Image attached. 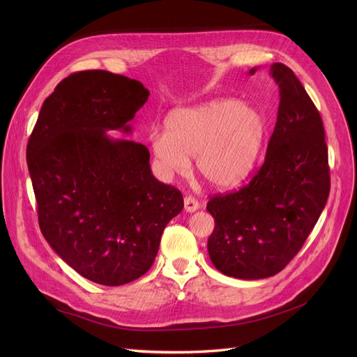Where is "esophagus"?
<instances>
[{
  "mask_svg": "<svg viewBox=\"0 0 357 357\" xmlns=\"http://www.w3.org/2000/svg\"><path fill=\"white\" fill-rule=\"evenodd\" d=\"M183 208L186 213H195L199 208V202L194 197H185Z\"/></svg>",
  "mask_w": 357,
  "mask_h": 357,
  "instance_id": "1",
  "label": "esophagus"
}]
</instances>
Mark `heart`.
<instances>
[{"label":"heart","instance_id":"1","mask_svg":"<svg viewBox=\"0 0 357 357\" xmlns=\"http://www.w3.org/2000/svg\"><path fill=\"white\" fill-rule=\"evenodd\" d=\"M265 133V121L255 108L213 100L174 109L165 120V133L150 139V150L163 176H185L194 158L205 181L227 190L250 175Z\"/></svg>","mask_w":357,"mask_h":357}]
</instances>
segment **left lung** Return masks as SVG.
Masks as SVG:
<instances>
[{"mask_svg":"<svg viewBox=\"0 0 357 357\" xmlns=\"http://www.w3.org/2000/svg\"><path fill=\"white\" fill-rule=\"evenodd\" d=\"M271 73L279 108L265 162L241 190L207 204L215 221L210 259L221 273L237 279H265L282 271L303 248L330 194L320 112L288 66L273 63Z\"/></svg>","mask_w":357,"mask_h":357,"instance_id":"obj_1","label":"left lung"}]
</instances>
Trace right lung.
<instances>
[{"label": "right lung", "mask_w": 357, "mask_h": 357, "mask_svg": "<svg viewBox=\"0 0 357 357\" xmlns=\"http://www.w3.org/2000/svg\"><path fill=\"white\" fill-rule=\"evenodd\" d=\"M142 82L107 70L65 78L46 98L27 144L40 230L63 261L92 282L119 287L153 265L166 224L183 208L159 182L149 149L130 133L144 105Z\"/></svg>", "instance_id": "1"}]
</instances>
